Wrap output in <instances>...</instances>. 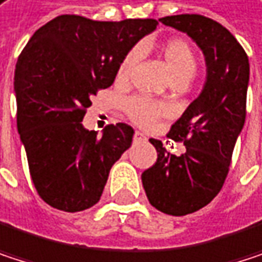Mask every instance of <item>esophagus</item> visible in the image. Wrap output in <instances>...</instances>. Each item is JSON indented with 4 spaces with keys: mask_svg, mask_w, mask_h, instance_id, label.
Here are the masks:
<instances>
[{
    "mask_svg": "<svg viewBox=\"0 0 262 262\" xmlns=\"http://www.w3.org/2000/svg\"><path fill=\"white\" fill-rule=\"evenodd\" d=\"M134 142H137V143H139V142H146V137H145L142 133L136 131V133H134Z\"/></svg>",
    "mask_w": 262,
    "mask_h": 262,
    "instance_id": "esophagus-1",
    "label": "esophagus"
}]
</instances>
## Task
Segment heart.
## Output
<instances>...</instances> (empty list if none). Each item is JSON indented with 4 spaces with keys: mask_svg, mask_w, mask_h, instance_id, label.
<instances>
[{
    "mask_svg": "<svg viewBox=\"0 0 262 262\" xmlns=\"http://www.w3.org/2000/svg\"><path fill=\"white\" fill-rule=\"evenodd\" d=\"M145 49L146 46H136L134 49L128 52V55L123 58V61L120 62L119 70H117L119 80H126L131 76V71L142 59ZM162 55L174 80L189 82L194 77L196 70L195 55L186 41L177 39V38L169 39L168 42L163 44ZM125 110H126V114L140 126H151L159 117L166 114V106L163 103L154 102L143 96L128 99L125 103Z\"/></svg>",
    "mask_w": 262,
    "mask_h": 262,
    "instance_id": "obj_1",
    "label": "heart"
}]
</instances>
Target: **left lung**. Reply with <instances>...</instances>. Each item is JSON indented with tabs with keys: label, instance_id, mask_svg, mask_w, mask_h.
<instances>
[{
	"label": "left lung",
	"instance_id": "obj_1",
	"mask_svg": "<svg viewBox=\"0 0 262 262\" xmlns=\"http://www.w3.org/2000/svg\"><path fill=\"white\" fill-rule=\"evenodd\" d=\"M160 21L186 33L206 62L201 93L168 133L185 143V154H169L160 140L149 139L157 162L142 174L149 203L163 213L182 216L209 204L224 185L246 120L250 66L235 36L210 18L176 15Z\"/></svg>",
	"mask_w": 262,
	"mask_h": 262
}]
</instances>
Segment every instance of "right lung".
I'll return each mask as SVG.
<instances>
[{
	"label": "right lung",
	"instance_id": "add662e5",
	"mask_svg": "<svg viewBox=\"0 0 262 262\" xmlns=\"http://www.w3.org/2000/svg\"><path fill=\"white\" fill-rule=\"evenodd\" d=\"M157 26L156 19L100 23L61 15L38 29L19 55L13 80L18 133L33 185L52 207L80 212L100 200L134 129L108 125L97 137L82 125L85 110Z\"/></svg>",
	"mask_w": 262,
	"mask_h": 262
}]
</instances>
